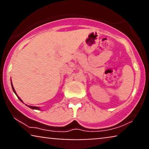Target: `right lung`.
<instances>
[{"label":"right lung","instance_id":"obj_1","mask_svg":"<svg viewBox=\"0 0 149 149\" xmlns=\"http://www.w3.org/2000/svg\"><path fill=\"white\" fill-rule=\"evenodd\" d=\"M11 86H12V89H13V91H14V93H15V94H16V92H15V89H14V88H13V85H12V83H11ZM16 95H17V97H18V98H19V100H20V101H22V100L19 98V96H18V95H17V94H16ZM28 107H29V108H30V109H32L40 110V109H39V108H38V107H32V106H28Z\"/></svg>","mask_w":149,"mask_h":149}]
</instances>
